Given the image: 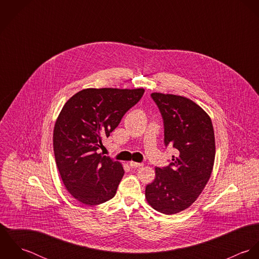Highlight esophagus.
Returning <instances> with one entry per match:
<instances>
[{"label": "esophagus", "mask_w": 259, "mask_h": 259, "mask_svg": "<svg viewBox=\"0 0 259 259\" xmlns=\"http://www.w3.org/2000/svg\"><path fill=\"white\" fill-rule=\"evenodd\" d=\"M130 165H131L132 167H135V168H137V167H142V166H144V163H139V162L131 161V162H130Z\"/></svg>", "instance_id": "34e87169"}]
</instances>
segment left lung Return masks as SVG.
Segmentation results:
<instances>
[{
    "mask_svg": "<svg viewBox=\"0 0 259 259\" xmlns=\"http://www.w3.org/2000/svg\"><path fill=\"white\" fill-rule=\"evenodd\" d=\"M150 97L163 120L164 146H171L177 153L169 165L155 167L146 197L155 210L176 214L197 199L210 178L215 156L213 126L208 114L186 98L159 93Z\"/></svg>",
    "mask_w": 259,
    "mask_h": 259,
    "instance_id": "obj_1",
    "label": "left lung"
}]
</instances>
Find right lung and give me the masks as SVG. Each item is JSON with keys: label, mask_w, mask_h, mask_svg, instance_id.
I'll use <instances>...</instances> for the list:
<instances>
[{"label": "right lung", "mask_w": 259, "mask_h": 259, "mask_svg": "<svg viewBox=\"0 0 259 259\" xmlns=\"http://www.w3.org/2000/svg\"><path fill=\"white\" fill-rule=\"evenodd\" d=\"M144 93V89H87L60 112L53 137L56 163L66 188L81 203L98 205L115 195L124 170L98 150Z\"/></svg>", "instance_id": "obj_1"}]
</instances>
